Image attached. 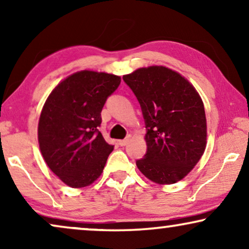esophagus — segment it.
<instances>
[{"label": "esophagus", "mask_w": 249, "mask_h": 249, "mask_svg": "<svg viewBox=\"0 0 249 249\" xmlns=\"http://www.w3.org/2000/svg\"><path fill=\"white\" fill-rule=\"evenodd\" d=\"M130 139H131V136H128L127 138L122 139V141H119V145H121V146H125V145L128 144L129 142H130Z\"/></svg>", "instance_id": "obj_1"}]
</instances>
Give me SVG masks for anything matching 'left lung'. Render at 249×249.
<instances>
[{
  "mask_svg": "<svg viewBox=\"0 0 249 249\" xmlns=\"http://www.w3.org/2000/svg\"><path fill=\"white\" fill-rule=\"evenodd\" d=\"M124 80L141 104L147 152L136 165L159 185H171L192 171L206 148L204 103L196 88L163 66L139 68Z\"/></svg>",
  "mask_w": 249,
  "mask_h": 249,
  "instance_id": "8db88e82",
  "label": "left lung"
}]
</instances>
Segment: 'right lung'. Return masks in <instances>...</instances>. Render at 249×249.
I'll list each match as a JSON object with an SVG mask.
<instances>
[{
  "label": "right lung",
  "instance_id": "1",
  "mask_svg": "<svg viewBox=\"0 0 249 249\" xmlns=\"http://www.w3.org/2000/svg\"><path fill=\"white\" fill-rule=\"evenodd\" d=\"M121 78L81 70L60 81L51 91L38 121V144L44 161L71 188L93 183L113 151L98 131L105 101Z\"/></svg>",
  "mask_w": 249,
  "mask_h": 249
}]
</instances>
